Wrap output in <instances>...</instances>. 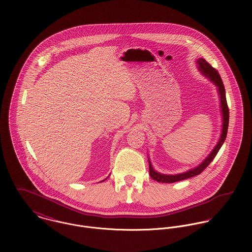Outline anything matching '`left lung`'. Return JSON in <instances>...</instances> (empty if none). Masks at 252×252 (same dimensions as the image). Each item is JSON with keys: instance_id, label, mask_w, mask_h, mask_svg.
Masks as SVG:
<instances>
[{"instance_id": "1", "label": "left lung", "mask_w": 252, "mask_h": 252, "mask_svg": "<svg viewBox=\"0 0 252 252\" xmlns=\"http://www.w3.org/2000/svg\"><path fill=\"white\" fill-rule=\"evenodd\" d=\"M197 65L199 70L202 72L204 75H206V77H209V79L214 82V84H216L217 86V90L219 93V97H220V108H221V111H222V117H223V125H222V133L220 136V139L218 141V143L215 146V148L213 149V151L209 154V156L196 168L189 170L185 173L182 174H179V175H163L160 174L158 172H156L149 159H148V163H149V175L150 177L158 182H162V183H173V182H177V181H180V180H187L190 179L192 177L198 176L200 175L210 164L211 162L215 159V157L217 154V152L219 151L220 147L222 146V144L224 143L226 136H227V131H228V124H229V108H228V105H227V100H226V95H225V88H224V84L222 82V79L219 75L218 72L216 71L214 67H212L205 59L200 58L197 60Z\"/></svg>"}]
</instances>
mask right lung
<instances>
[{
  "label": "right lung",
  "instance_id": "add662e5",
  "mask_svg": "<svg viewBox=\"0 0 252 252\" xmlns=\"http://www.w3.org/2000/svg\"><path fill=\"white\" fill-rule=\"evenodd\" d=\"M103 181H104V180H103Z\"/></svg>",
  "mask_w": 252,
  "mask_h": 252
}]
</instances>
